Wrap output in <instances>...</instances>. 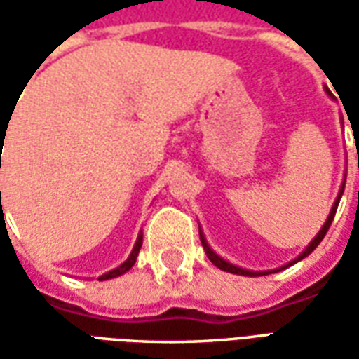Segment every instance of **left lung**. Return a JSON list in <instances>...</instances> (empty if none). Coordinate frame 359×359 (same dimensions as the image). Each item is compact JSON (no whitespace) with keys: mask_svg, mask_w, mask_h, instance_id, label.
Listing matches in <instances>:
<instances>
[{"mask_svg":"<svg viewBox=\"0 0 359 359\" xmlns=\"http://www.w3.org/2000/svg\"><path fill=\"white\" fill-rule=\"evenodd\" d=\"M325 92L331 95V92H329V88H325ZM354 130V128H352ZM358 167H359V156H358ZM344 184H346V175H344V180H342V187H340L339 190V196H337V200H334V203H332L331 208V213H329V217H327V221L323 223V226H321V231L316 234V238L309 242L308 246H306V250L302 252L300 256L294 257L292 262H288V264L280 265V267H277V269H267V271H252V269H244V267H238V265L231 264V262H226V259H223V257L219 256L217 252H213V248H211L210 244H208V241H205V234L200 231V241H202V246L203 250H205V254H208V257H210V262L215 267H219V269L226 271V273H234V275H242V277H264V275H269V273H278V271L286 269V267H290V265L298 264V262H302L304 257H308L313 250L319 246V242L323 241L325 234H327V231H329V226H331L332 219H334V213H337V208H339V202L340 198H342V192H344Z\"/></svg>","mask_w":359,"mask_h":359,"instance_id":"8db88e82","label":"left lung"}]
</instances>
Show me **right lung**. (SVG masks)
Returning <instances> with one entry per match:
<instances>
[{
    "label": "right lung",
    "mask_w": 359,
    "mask_h": 359,
    "mask_svg": "<svg viewBox=\"0 0 359 359\" xmlns=\"http://www.w3.org/2000/svg\"><path fill=\"white\" fill-rule=\"evenodd\" d=\"M4 140V138H1ZM1 167V165H0ZM0 200H1V192H0ZM142 248V231L140 234H138V238H136V244H134L133 252H130V256L126 257V262H123V264L118 265V267H115V269L107 271V273H103L102 277L97 278V280H109V278H115V277H121V275H125L126 271L130 269L134 264H136V257H138V252H140Z\"/></svg>",
    "instance_id": "1"
}]
</instances>
